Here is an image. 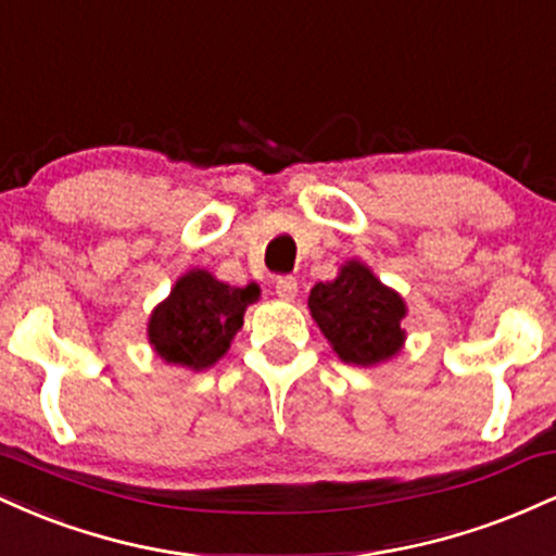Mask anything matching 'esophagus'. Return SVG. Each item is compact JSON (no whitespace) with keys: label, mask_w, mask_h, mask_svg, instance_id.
I'll return each mask as SVG.
<instances>
[{"label":"esophagus","mask_w":556,"mask_h":556,"mask_svg":"<svg viewBox=\"0 0 556 556\" xmlns=\"http://www.w3.org/2000/svg\"><path fill=\"white\" fill-rule=\"evenodd\" d=\"M274 292H277L282 300H292L298 295V279L295 277H279L277 285H274Z\"/></svg>","instance_id":"obj_1"}]
</instances>
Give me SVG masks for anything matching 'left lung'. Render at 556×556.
<instances>
[{"mask_svg": "<svg viewBox=\"0 0 556 556\" xmlns=\"http://www.w3.org/2000/svg\"><path fill=\"white\" fill-rule=\"evenodd\" d=\"M308 308L331 350L353 366L384 363L405 344L400 327L407 314L405 300L355 258L342 266L337 279L311 290Z\"/></svg>", "mask_w": 556, "mask_h": 556, "instance_id": "8db88e82", "label": "left lung"}]
</instances>
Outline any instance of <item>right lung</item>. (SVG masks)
<instances>
[{
	"label": "right lung",
	"mask_w": 556,
	"mask_h": 556,
	"mask_svg": "<svg viewBox=\"0 0 556 556\" xmlns=\"http://www.w3.org/2000/svg\"><path fill=\"white\" fill-rule=\"evenodd\" d=\"M261 295L258 285L229 287L203 269L177 279L149 318V342L162 361L203 371L229 350L242 316Z\"/></svg>",
	"instance_id": "add662e5"
}]
</instances>
